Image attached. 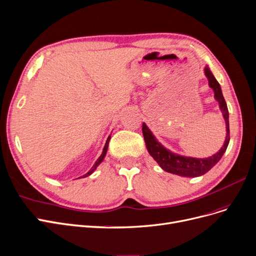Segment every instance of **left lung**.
<instances>
[{
  "instance_id": "left-lung-1",
  "label": "left lung",
  "mask_w": 256,
  "mask_h": 256,
  "mask_svg": "<svg viewBox=\"0 0 256 256\" xmlns=\"http://www.w3.org/2000/svg\"><path fill=\"white\" fill-rule=\"evenodd\" d=\"M204 74L206 76L208 80H209L210 88L214 90V97L218 101L220 110L222 112L224 118L226 120V137L224 140V144L220 150V152H217L213 156L209 158H192V157H184L179 156L177 154H174L170 152L168 150L164 148L160 144L152 132L148 130L146 123L142 124V134L144 137V141L146 144V148L148 153L150 154L158 164L162 166L164 171L168 173H173L179 176L184 177H197L206 174L210 170L220 162V159L222 157L224 153L226 152V148H228L229 141H230V128H229V112L228 108H226V103L224 101V98L222 96V92L220 90V85L217 82V80L214 78L213 74L209 70L208 66L204 68Z\"/></svg>"
}]
</instances>
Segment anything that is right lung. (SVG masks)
Segmentation results:
<instances>
[{"instance_id":"1","label":"right lung","mask_w":256,"mask_h":256,"mask_svg":"<svg viewBox=\"0 0 256 256\" xmlns=\"http://www.w3.org/2000/svg\"><path fill=\"white\" fill-rule=\"evenodd\" d=\"M110 136H108V139H106V146H104V148H103V150H102V154H101V156L97 159V162H94V164L92 166V168L90 170V171L86 173V174H85V175H83L82 177H88V176H90L94 171V170H96V168L102 162V160H103V158H104V156H106V152H108V142H110Z\"/></svg>"}]
</instances>
